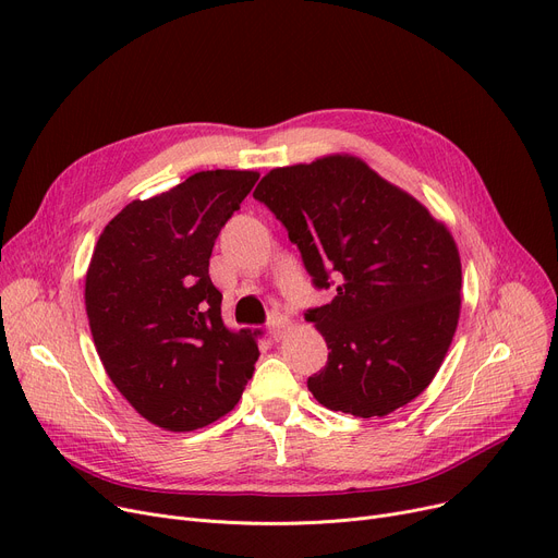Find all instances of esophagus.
<instances>
[{
  "instance_id": "esophagus-1",
  "label": "esophagus",
  "mask_w": 558,
  "mask_h": 558,
  "mask_svg": "<svg viewBox=\"0 0 558 558\" xmlns=\"http://www.w3.org/2000/svg\"><path fill=\"white\" fill-rule=\"evenodd\" d=\"M284 328H287V316H282L280 312H274V314L269 316V330H271V337H274V339H280V337H282V332H284Z\"/></svg>"
}]
</instances>
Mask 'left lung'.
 Instances as JSON below:
<instances>
[{"mask_svg": "<svg viewBox=\"0 0 558 558\" xmlns=\"http://www.w3.org/2000/svg\"><path fill=\"white\" fill-rule=\"evenodd\" d=\"M253 196L287 228L314 287L337 282L328 305L305 312L330 348L307 379L312 396L360 418L421 396L459 324L461 259L448 226L348 154L271 169Z\"/></svg>", "mask_w": 558, "mask_h": 558, "instance_id": "8db88e82", "label": "left lung"}]
</instances>
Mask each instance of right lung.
<instances>
[{
  "label": "right lung",
  "mask_w": 558,
  "mask_h": 558,
  "mask_svg": "<svg viewBox=\"0 0 558 558\" xmlns=\"http://www.w3.org/2000/svg\"><path fill=\"white\" fill-rule=\"evenodd\" d=\"M257 171H198L133 201L101 232L85 274V312L99 360L140 416L192 432L240 402L259 330L232 332L208 267L221 228Z\"/></svg>",
  "instance_id": "right-lung-1"
}]
</instances>
